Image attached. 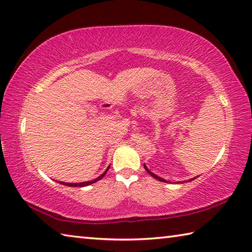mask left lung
Returning <instances> with one entry per match:
<instances>
[{"label": "left lung", "instance_id": "obj_1", "mask_svg": "<svg viewBox=\"0 0 252 252\" xmlns=\"http://www.w3.org/2000/svg\"><path fill=\"white\" fill-rule=\"evenodd\" d=\"M144 168H145V171H146V172H148V173L150 174V175H151V176H153L154 178H157V180H158V181H161V182H164V183H168L167 181H165V180H164V178H162V177H159V176H158V175H155V174H154V173H152V172H151V171L149 170V168H148V167H146V165H145V164H144ZM193 180H195V178H191V180H189V181H193Z\"/></svg>", "mask_w": 252, "mask_h": 252}]
</instances>
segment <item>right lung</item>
Segmentation results:
<instances>
[{
	"mask_svg": "<svg viewBox=\"0 0 252 252\" xmlns=\"http://www.w3.org/2000/svg\"><path fill=\"white\" fill-rule=\"evenodd\" d=\"M109 168H110V166H108V168H107L106 171L103 172V174H101V175L98 176L97 178H94V181H90V182H82V183H63V182H59V183H61V184H63V185L70 186V187H84V186H88V185L94 184V183H95V182L99 181V180H101V178H102V177L107 174V172H108Z\"/></svg>",
	"mask_w": 252,
	"mask_h": 252,
	"instance_id": "add662e5",
	"label": "right lung"
}]
</instances>
